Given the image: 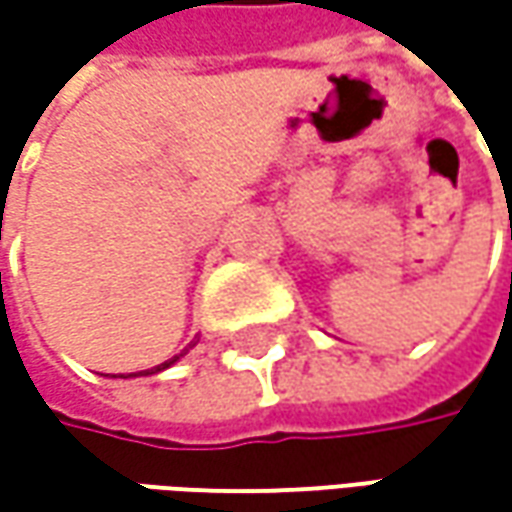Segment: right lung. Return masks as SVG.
<instances>
[{"label":"right lung","mask_w":512,"mask_h":512,"mask_svg":"<svg viewBox=\"0 0 512 512\" xmlns=\"http://www.w3.org/2000/svg\"><path fill=\"white\" fill-rule=\"evenodd\" d=\"M179 356H182V353H179ZM179 356H173V359H168V362H165V364H159V367H156V370H165V367H170V364L176 362V359H179Z\"/></svg>","instance_id":"obj_1"}]
</instances>
